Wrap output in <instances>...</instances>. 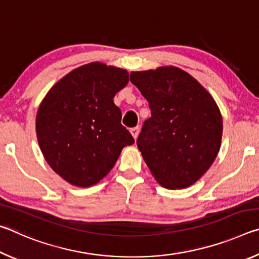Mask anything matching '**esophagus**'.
<instances>
[{
    "mask_svg": "<svg viewBox=\"0 0 259 259\" xmlns=\"http://www.w3.org/2000/svg\"><path fill=\"white\" fill-rule=\"evenodd\" d=\"M130 133H131V135H133V137L136 139L138 137V134H139V126H135V128H131Z\"/></svg>",
    "mask_w": 259,
    "mask_h": 259,
    "instance_id": "esophagus-1",
    "label": "esophagus"
}]
</instances>
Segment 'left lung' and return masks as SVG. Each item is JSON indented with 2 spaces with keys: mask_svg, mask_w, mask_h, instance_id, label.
Here are the masks:
<instances>
[{
  "mask_svg": "<svg viewBox=\"0 0 259 259\" xmlns=\"http://www.w3.org/2000/svg\"><path fill=\"white\" fill-rule=\"evenodd\" d=\"M130 81L151 109L137 138L147 166L165 188L191 186L221 147L223 120L216 103L194 77L174 66L133 72Z\"/></svg>",
  "mask_w": 259,
  "mask_h": 259,
  "instance_id": "obj_1",
  "label": "left lung"
}]
</instances>
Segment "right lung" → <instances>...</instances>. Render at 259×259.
Returning <instances> with one entry per match:
<instances>
[{"label":"right lung","instance_id":"right-lung-1","mask_svg":"<svg viewBox=\"0 0 259 259\" xmlns=\"http://www.w3.org/2000/svg\"><path fill=\"white\" fill-rule=\"evenodd\" d=\"M128 82L125 69L91 63L57 82L38 107V145L54 171L72 185L97 184L122 148L135 143L113 102Z\"/></svg>","mask_w":259,"mask_h":259}]
</instances>
